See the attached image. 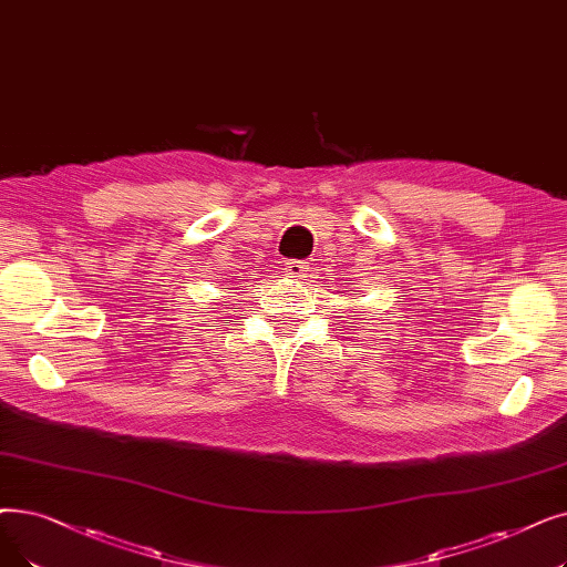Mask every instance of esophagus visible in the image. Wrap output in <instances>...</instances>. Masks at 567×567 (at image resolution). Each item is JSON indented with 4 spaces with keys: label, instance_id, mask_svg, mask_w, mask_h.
<instances>
[{
    "label": "esophagus",
    "instance_id": "obj_1",
    "mask_svg": "<svg viewBox=\"0 0 567 567\" xmlns=\"http://www.w3.org/2000/svg\"><path fill=\"white\" fill-rule=\"evenodd\" d=\"M306 270H308V261L291 259V261H287V266H285V276H287V278L301 280V278H306Z\"/></svg>",
    "mask_w": 567,
    "mask_h": 567
}]
</instances>
